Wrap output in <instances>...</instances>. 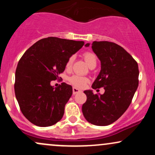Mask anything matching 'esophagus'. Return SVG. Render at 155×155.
<instances>
[{
	"label": "esophagus",
	"instance_id": "34e87169",
	"mask_svg": "<svg viewBox=\"0 0 155 155\" xmlns=\"http://www.w3.org/2000/svg\"><path fill=\"white\" fill-rule=\"evenodd\" d=\"M81 90H80L79 89L76 88V87H73V94L74 95H76V94L79 93V92H81Z\"/></svg>",
	"mask_w": 155,
	"mask_h": 155
}]
</instances>
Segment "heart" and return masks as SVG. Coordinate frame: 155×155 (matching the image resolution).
Masks as SVG:
<instances>
[{
	"mask_svg": "<svg viewBox=\"0 0 155 155\" xmlns=\"http://www.w3.org/2000/svg\"><path fill=\"white\" fill-rule=\"evenodd\" d=\"M83 58L86 63L90 68L95 67L97 65V57L92 51H85L83 54ZM74 60V56H71L68 58L65 64V67L67 69L71 68ZM68 81L71 84L76 87L81 88L89 82V79L85 76H81L78 75H73L68 78Z\"/></svg>",
	"mask_w": 155,
	"mask_h": 155,
	"instance_id": "heart-1",
	"label": "heart"
}]
</instances>
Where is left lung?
<instances>
[{"mask_svg":"<svg viewBox=\"0 0 155 155\" xmlns=\"http://www.w3.org/2000/svg\"><path fill=\"white\" fill-rule=\"evenodd\" d=\"M92 49L101 63L100 74L92 87H104L105 92L101 95L85 90L87 101L82 113L90 123L106 126L118 120L129 107L138 86L139 71L136 60L118 44L93 41Z\"/></svg>","mask_w":155,"mask_h":155,"instance_id":"left-lung-1","label":"left lung"}]
</instances>
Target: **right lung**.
<instances>
[{
  "label": "right lung",
  "instance_id": "add662e5",
  "mask_svg": "<svg viewBox=\"0 0 155 155\" xmlns=\"http://www.w3.org/2000/svg\"><path fill=\"white\" fill-rule=\"evenodd\" d=\"M84 42L48 37L31 46L19 60L15 92L21 111L39 127L53 125L61 120L65 106L72 95L71 85L63 82L54 88L50 82L61 79L68 59Z\"/></svg>",
  "mask_w": 155,
  "mask_h": 155
}]
</instances>
